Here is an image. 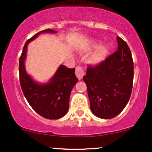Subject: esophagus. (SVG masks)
Instances as JSON below:
<instances>
[{"instance_id":"obj_1","label":"esophagus","mask_w":152,"mask_h":152,"mask_svg":"<svg viewBox=\"0 0 152 152\" xmlns=\"http://www.w3.org/2000/svg\"><path fill=\"white\" fill-rule=\"evenodd\" d=\"M75 73H76V76H77V78L79 80H81V78H83V76H84L85 74L84 70H83V69L81 66H78L76 68V71H75Z\"/></svg>"}]
</instances>
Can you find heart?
<instances>
[{"label": "heart", "mask_w": 152, "mask_h": 152, "mask_svg": "<svg viewBox=\"0 0 152 152\" xmlns=\"http://www.w3.org/2000/svg\"><path fill=\"white\" fill-rule=\"evenodd\" d=\"M94 44H95V43H93L92 44H91L90 48L94 46ZM107 46L104 44L100 45V46L96 48V50L91 53V55L88 57V62L94 64H99V63L102 61L104 57H105L106 53H107Z\"/></svg>", "instance_id": "obj_1"}]
</instances>
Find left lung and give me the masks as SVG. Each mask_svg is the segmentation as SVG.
Masks as SVG:
<instances>
[{"label":"left lung","instance_id":"8db88e82","mask_svg":"<svg viewBox=\"0 0 152 152\" xmlns=\"http://www.w3.org/2000/svg\"><path fill=\"white\" fill-rule=\"evenodd\" d=\"M118 48L95 66H88L83 76L92 113L104 119L123 111L133 87L134 62L127 43L117 36Z\"/></svg>","mask_w":152,"mask_h":152}]
</instances>
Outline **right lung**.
<instances>
[{
    "instance_id": "1",
    "label": "right lung",
    "mask_w": 152,
    "mask_h": 152,
    "mask_svg": "<svg viewBox=\"0 0 152 152\" xmlns=\"http://www.w3.org/2000/svg\"><path fill=\"white\" fill-rule=\"evenodd\" d=\"M42 33L54 34L51 29L41 31L28 40L19 59V78L23 93L33 109L48 119H58L65 116L69 110V98L73 87L78 82L75 68L61 65L48 83H38L26 72L25 61L27 46Z\"/></svg>"
}]
</instances>
